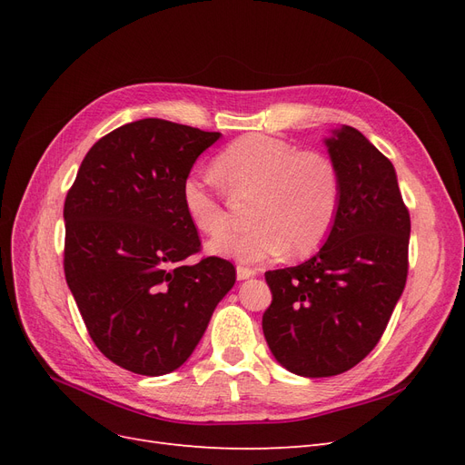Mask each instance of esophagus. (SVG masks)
<instances>
[{
  "label": "esophagus",
  "instance_id": "34e87169",
  "mask_svg": "<svg viewBox=\"0 0 465 465\" xmlns=\"http://www.w3.org/2000/svg\"><path fill=\"white\" fill-rule=\"evenodd\" d=\"M258 272L252 270V267H244V265H236V277L238 281H244V279H250L254 277Z\"/></svg>",
  "mask_w": 465,
  "mask_h": 465
}]
</instances>
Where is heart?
Wrapping results in <instances>:
<instances>
[{"label": "heart", "mask_w": 465, "mask_h": 465, "mask_svg": "<svg viewBox=\"0 0 465 465\" xmlns=\"http://www.w3.org/2000/svg\"><path fill=\"white\" fill-rule=\"evenodd\" d=\"M213 173L229 193L250 195L254 229L209 242L215 256L242 263L283 254L306 256L330 234L340 207V174L330 157L318 151H299L263 134H248L224 147L213 161ZM182 205L195 229L221 236L229 215L205 180L182 182Z\"/></svg>", "instance_id": "heart-1"}]
</instances>
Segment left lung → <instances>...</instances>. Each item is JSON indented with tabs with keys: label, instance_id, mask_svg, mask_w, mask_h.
Wrapping results in <instances>:
<instances>
[{
	"label": "left lung",
	"instance_id": "left-lung-1",
	"mask_svg": "<svg viewBox=\"0 0 465 465\" xmlns=\"http://www.w3.org/2000/svg\"><path fill=\"white\" fill-rule=\"evenodd\" d=\"M340 207L316 254L267 272L272 304L262 328L281 367L306 378L335 376L382 337L407 279L411 221L393 164L351 125L323 137Z\"/></svg>",
	"mask_w": 465,
	"mask_h": 465
}]
</instances>
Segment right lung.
Here are the masks:
<instances>
[{"instance_id":"add662e5","label":"right lung","mask_w":465,"mask_h":465,"mask_svg":"<svg viewBox=\"0 0 465 465\" xmlns=\"http://www.w3.org/2000/svg\"><path fill=\"white\" fill-rule=\"evenodd\" d=\"M221 137L145 118L91 147L64 205V272L91 340L118 367L143 376L176 371L193 353L234 265L203 258L182 205V182Z\"/></svg>"}]
</instances>
